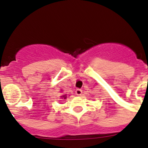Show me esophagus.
Wrapping results in <instances>:
<instances>
[{
    "label": "esophagus",
    "instance_id": "esophagus-1",
    "mask_svg": "<svg viewBox=\"0 0 148 148\" xmlns=\"http://www.w3.org/2000/svg\"><path fill=\"white\" fill-rule=\"evenodd\" d=\"M82 93V89H76V91H75V94H76V95L81 96Z\"/></svg>",
    "mask_w": 148,
    "mask_h": 148
}]
</instances>
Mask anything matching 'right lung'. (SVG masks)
I'll return each instance as SVG.
<instances>
[{"label":"right lung","instance_id":"obj_1","mask_svg":"<svg viewBox=\"0 0 148 148\" xmlns=\"http://www.w3.org/2000/svg\"><path fill=\"white\" fill-rule=\"evenodd\" d=\"M61 97H64V99H66V98L65 96H61Z\"/></svg>","mask_w":148,"mask_h":148}]
</instances>
